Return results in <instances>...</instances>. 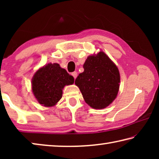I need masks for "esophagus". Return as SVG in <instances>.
Wrapping results in <instances>:
<instances>
[{"label":"esophagus","instance_id":"34e87169","mask_svg":"<svg viewBox=\"0 0 159 159\" xmlns=\"http://www.w3.org/2000/svg\"><path fill=\"white\" fill-rule=\"evenodd\" d=\"M71 75H72V76H74V79H76V77H77V73H76V71H74V72H73V73H72V74H71Z\"/></svg>","mask_w":159,"mask_h":159}]
</instances>
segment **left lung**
Returning a JSON list of instances; mask_svg holds the SVG:
<instances>
[{"instance_id": "obj_1", "label": "left lung", "mask_w": 159, "mask_h": 159, "mask_svg": "<svg viewBox=\"0 0 159 159\" xmlns=\"http://www.w3.org/2000/svg\"><path fill=\"white\" fill-rule=\"evenodd\" d=\"M84 71L75 80L83 98L95 109L106 108L116 98L119 90L118 67L102 51L90 55L83 64Z\"/></svg>"}]
</instances>
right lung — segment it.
<instances>
[{
    "mask_svg": "<svg viewBox=\"0 0 159 159\" xmlns=\"http://www.w3.org/2000/svg\"><path fill=\"white\" fill-rule=\"evenodd\" d=\"M74 77L57 63L40 68L32 78V91L39 103L46 107L55 106L62 97L65 85L73 84Z\"/></svg>",
    "mask_w": 159,
    "mask_h": 159,
    "instance_id": "1",
    "label": "right lung"
}]
</instances>
